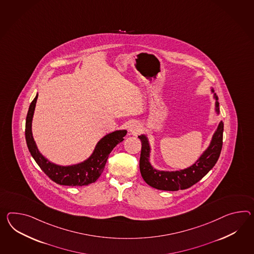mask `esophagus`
Returning a JSON list of instances; mask_svg holds the SVG:
<instances>
[{"label":"esophagus","instance_id":"34e87169","mask_svg":"<svg viewBox=\"0 0 254 254\" xmlns=\"http://www.w3.org/2000/svg\"><path fill=\"white\" fill-rule=\"evenodd\" d=\"M127 128L129 130L130 132H132L133 134H138L140 131H141V126L139 123H137V122H131L129 125H128V127H127Z\"/></svg>","mask_w":254,"mask_h":254}]
</instances>
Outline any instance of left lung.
<instances>
[{
	"label": "left lung",
	"mask_w": 254,
	"mask_h": 254,
	"mask_svg": "<svg viewBox=\"0 0 254 254\" xmlns=\"http://www.w3.org/2000/svg\"><path fill=\"white\" fill-rule=\"evenodd\" d=\"M217 100V97H216ZM218 107V103H217ZM224 123L220 122L210 146L192 166L178 172H159L149 164V147L145 136H138L142 143L139 159V170L143 180L149 186L164 191L184 190L195 185L215 166L222 149Z\"/></svg>",
	"instance_id": "1"
}]
</instances>
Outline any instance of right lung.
I'll return each instance as SVG.
<instances>
[{"instance_id": "right-lung-1", "label": "right lung", "mask_w": 254, "mask_h": 254, "mask_svg": "<svg viewBox=\"0 0 254 254\" xmlns=\"http://www.w3.org/2000/svg\"><path fill=\"white\" fill-rule=\"evenodd\" d=\"M37 99V95L32 101L25 121V140L34 160L44 173H46V175L49 176V178L58 185L82 186H89L94 183L104 172L110 152L118 143L122 142L124 140L123 137L126 136L127 131H115L111 134L104 136L96 145L92 156L84 162L68 167L58 166L45 159L39 153L32 136V118L36 107Z\"/></svg>"}]
</instances>
